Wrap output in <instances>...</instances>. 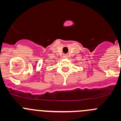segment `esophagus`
Wrapping results in <instances>:
<instances>
[{"label": "esophagus", "mask_w": 121, "mask_h": 121, "mask_svg": "<svg viewBox=\"0 0 121 121\" xmlns=\"http://www.w3.org/2000/svg\"><path fill=\"white\" fill-rule=\"evenodd\" d=\"M67 56V55H64V56H63V57H65V58H66Z\"/></svg>", "instance_id": "1"}]
</instances>
